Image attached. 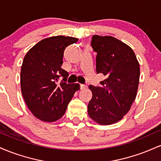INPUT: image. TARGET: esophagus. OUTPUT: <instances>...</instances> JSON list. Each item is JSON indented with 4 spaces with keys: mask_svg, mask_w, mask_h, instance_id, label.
Masks as SVG:
<instances>
[{
    "mask_svg": "<svg viewBox=\"0 0 161 161\" xmlns=\"http://www.w3.org/2000/svg\"><path fill=\"white\" fill-rule=\"evenodd\" d=\"M80 88H81V89H86V88H87V86H86V85L80 84Z\"/></svg>",
    "mask_w": 161,
    "mask_h": 161,
    "instance_id": "34e87169",
    "label": "esophagus"
}]
</instances>
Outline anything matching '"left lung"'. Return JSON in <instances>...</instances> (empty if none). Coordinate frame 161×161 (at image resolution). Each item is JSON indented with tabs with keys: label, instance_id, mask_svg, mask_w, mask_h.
<instances>
[{
	"label": "left lung",
	"instance_id": "obj_1",
	"mask_svg": "<svg viewBox=\"0 0 161 161\" xmlns=\"http://www.w3.org/2000/svg\"><path fill=\"white\" fill-rule=\"evenodd\" d=\"M92 46L97 53L96 71L105 79L101 87L89 86L92 98L88 116L100 125L121 120L130 110L137 95L140 67L132 49L113 36H92Z\"/></svg>",
	"mask_w": 161,
	"mask_h": 161
}]
</instances>
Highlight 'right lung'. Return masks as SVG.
Listing matches in <instances>:
<instances>
[{"mask_svg": "<svg viewBox=\"0 0 161 161\" xmlns=\"http://www.w3.org/2000/svg\"><path fill=\"white\" fill-rule=\"evenodd\" d=\"M78 38L57 36L45 38L28 51L20 73L22 95L28 108L40 120L53 123L65 114L79 83H66L69 73L63 69L64 51ZM63 81L59 83L58 79Z\"/></svg>", "mask_w": 161, "mask_h": 161, "instance_id": "add662e5", "label": "right lung"}]
</instances>
